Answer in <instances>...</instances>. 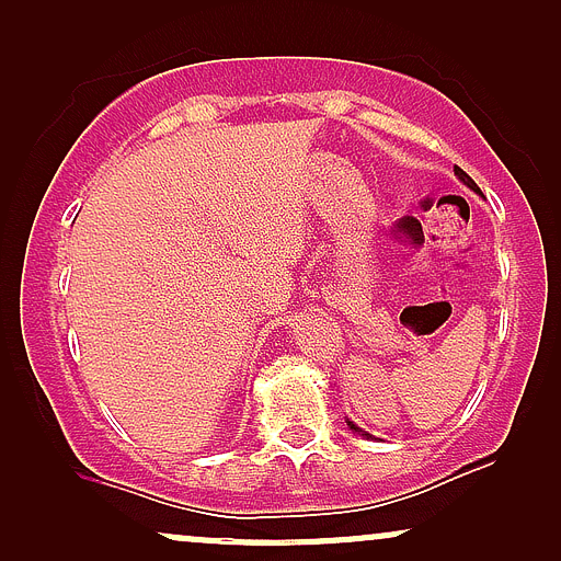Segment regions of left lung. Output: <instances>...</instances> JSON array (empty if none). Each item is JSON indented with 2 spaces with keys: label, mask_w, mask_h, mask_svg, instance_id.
<instances>
[{
  "label": "left lung",
  "mask_w": 561,
  "mask_h": 561,
  "mask_svg": "<svg viewBox=\"0 0 561 561\" xmlns=\"http://www.w3.org/2000/svg\"><path fill=\"white\" fill-rule=\"evenodd\" d=\"M454 171H456V176H459V179H461V182H465V184L469 186V190L480 192V186L472 182V176H469V173H467V171H461V169H459V165H456V169H454ZM347 424H351V430H356V433H362V430H358V427H356V424H353V422H347Z\"/></svg>",
  "instance_id": "obj_1"
}]
</instances>
